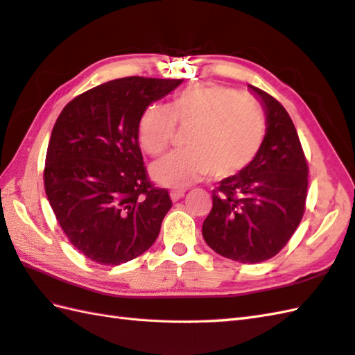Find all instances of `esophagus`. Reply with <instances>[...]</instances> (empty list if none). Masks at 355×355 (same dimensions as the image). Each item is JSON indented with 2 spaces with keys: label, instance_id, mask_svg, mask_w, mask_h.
Instances as JSON below:
<instances>
[{
  "label": "esophagus",
  "instance_id": "34e87169",
  "mask_svg": "<svg viewBox=\"0 0 355 355\" xmlns=\"http://www.w3.org/2000/svg\"><path fill=\"white\" fill-rule=\"evenodd\" d=\"M184 193H186V191L184 189H173V191H171V200L172 201H178L180 198H183L184 197Z\"/></svg>",
  "mask_w": 355,
  "mask_h": 355
}]
</instances>
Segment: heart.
<instances>
[{"instance_id": "1", "label": "heart", "mask_w": 355, "mask_h": 355, "mask_svg": "<svg viewBox=\"0 0 355 355\" xmlns=\"http://www.w3.org/2000/svg\"><path fill=\"white\" fill-rule=\"evenodd\" d=\"M186 131V149L175 150L150 166V175L168 187H186L209 175H238L262 148L267 122L261 105L238 89L198 84L177 93L168 107L153 103L143 111L139 140L150 155H160L175 135Z\"/></svg>"}]
</instances>
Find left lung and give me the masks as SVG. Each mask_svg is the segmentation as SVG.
I'll return each mask as SVG.
<instances>
[{
	"instance_id": "left-lung-1",
	"label": "left lung",
	"mask_w": 355,
	"mask_h": 355,
	"mask_svg": "<svg viewBox=\"0 0 355 355\" xmlns=\"http://www.w3.org/2000/svg\"><path fill=\"white\" fill-rule=\"evenodd\" d=\"M266 111L262 148L247 168L221 180L202 236L218 254L241 263L273 258L305 212L308 164L288 112L268 93L248 85Z\"/></svg>"
}]
</instances>
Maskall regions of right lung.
<instances>
[{
    "instance_id": "1",
    "label": "right lung",
    "mask_w": 355,
    "mask_h": 355,
    "mask_svg": "<svg viewBox=\"0 0 355 355\" xmlns=\"http://www.w3.org/2000/svg\"><path fill=\"white\" fill-rule=\"evenodd\" d=\"M182 82H105L67 103L53 126L45 193L70 243L88 259L120 266L155 243L172 201L146 175L139 122L150 103Z\"/></svg>"
}]
</instances>
